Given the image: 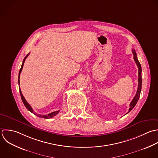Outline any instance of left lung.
<instances>
[{
	"label": "left lung",
	"instance_id": "obj_1",
	"mask_svg": "<svg viewBox=\"0 0 158 158\" xmlns=\"http://www.w3.org/2000/svg\"><path fill=\"white\" fill-rule=\"evenodd\" d=\"M132 53L134 55V61L135 62V63L137 64V66H138V69H139V79H138V82H139V85H138V89H137V94L135 95V96L134 97V98H133L132 101L131 102V103H130V108L129 110L128 113H129L134 108V106L136 105L139 98H140V92H141V90H142V67H141V64L140 63V62L138 60L137 56V53L135 52V50L134 49L132 50Z\"/></svg>",
	"mask_w": 158,
	"mask_h": 158
}]
</instances>
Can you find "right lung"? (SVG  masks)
I'll return each mask as SVG.
<instances>
[{"label": "right lung", "instance_id": "right-lung-1", "mask_svg": "<svg viewBox=\"0 0 158 158\" xmlns=\"http://www.w3.org/2000/svg\"><path fill=\"white\" fill-rule=\"evenodd\" d=\"M29 53H28V54H27V55L24 57V60H23V61L22 65H21V68H20V69H19V74H18V84H19V76H20V74H21V71H22V69H23V65H24V63L25 60H26V58L29 56ZM19 93H20V95H21V100H22V101H23V103H24V106H26V108L27 109V110H29L30 112H31L32 113H33V114H35L37 116H38V117H39V118H45V119H49V118H53V116H55V115H56V114L60 112V110H58V111H56L52 112V113H49V114H47V115L37 114L35 113L33 111V110H32V108H31V106H30V105H29V104L26 102V100H25L24 97H23V94H22V93H21V91L20 87H19Z\"/></svg>", "mask_w": 158, "mask_h": 158}]
</instances>
